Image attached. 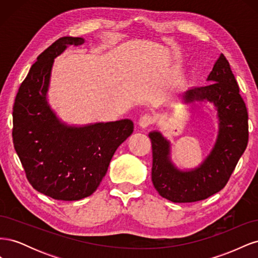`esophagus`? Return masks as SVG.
I'll list each match as a JSON object with an SVG mask.
<instances>
[{
  "label": "esophagus",
  "mask_w": 258,
  "mask_h": 258,
  "mask_svg": "<svg viewBox=\"0 0 258 258\" xmlns=\"http://www.w3.org/2000/svg\"><path fill=\"white\" fill-rule=\"evenodd\" d=\"M153 122H154V117L150 114H145L141 117V118H140L139 126L144 129V128L150 127L151 124H153Z\"/></svg>",
  "instance_id": "esophagus-1"
}]
</instances>
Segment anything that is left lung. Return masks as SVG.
I'll return each mask as SVG.
<instances>
[{"mask_svg": "<svg viewBox=\"0 0 258 258\" xmlns=\"http://www.w3.org/2000/svg\"><path fill=\"white\" fill-rule=\"evenodd\" d=\"M205 87L182 93L183 102H209L215 107L218 134L210 154L194 169H178L171 159V143L159 131L148 134L152 141V181L161 197L172 202H195L223 189L244 153L248 141L247 111L239 86L223 53L218 57Z\"/></svg>", "mask_w": 258, "mask_h": 258, "instance_id": "left-lung-1", "label": "left lung"}]
</instances>
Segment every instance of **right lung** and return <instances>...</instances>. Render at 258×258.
<instances>
[{"instance_id": "obj_1", "label": "right lung", "mask_w": 258, "mask_h": 258, "mask_svg": "<svg viewBox=\"0 0 258 258\" xmlns=\"http://www.w3.org/2000/svg\"><path fill=\"white\" fill-rule=\"evenodd\" d=\"M83 37L64 36L45 49L20 85L13 107L15 151L33 188L56 200L90 196L106 174L118 146L134 132L120 119L71 126L49 105L47 93L54 58Z\"/></svg>"}]
</instances>
